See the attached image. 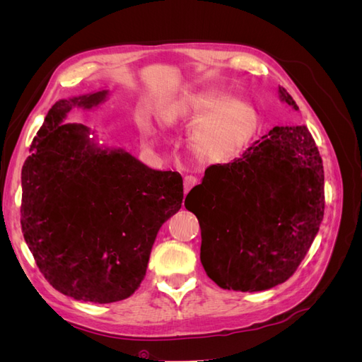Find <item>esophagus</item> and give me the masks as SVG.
Returning a JSON list of instances; mask_svg holds the SVG:
<instances>
[{
    "instance_id": "esophagus-1",
    "label": "esophagus",
    "mask_w": 362,
    "mask_h": 362,
    "mask_svg": "<svg viewBox=\"0 0 362 362\" xmlns=\"http://www.w3.org/2000/svg\"><path fill=\"white\" fill-rule=\"evenodd\" d=\"M196 182H198V180H196L194 177H192V175H187V177H184V193H189L190 189L193 187Z\"/></svg>"
}]
</instances>
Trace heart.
<instances>
[{
	"instance_id": "obj_1",
	"label": "heart",
	"mask_w": 362,
	"mask_h": 362,
	"mask_svg": "<svg viewBox=\"0 0 362 362\" xmlns=\"http://www.w3.org/2000/svg\"><path fill=\"white\" fill-rule=\"evenodd\" d=\"M175 116L202 117L192 131L190 148L205 163L235 158L247 146L258 127V113L254 105L221 93L193 96L178 107Z\"/></svg>"
}]
</instances>
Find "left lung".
Returning a JSON list of instances; mask_svg holds the SVG:
<instances>
[{
    "label": "left lung",
    "instance_id": "obj_1",
    "mask_svg": "<svg viewBox=\"0 0 362 362\" xmlns=\"http://www.w3.org/2000/svg\"><path fill=\"white\" fill-rule=\"evenodd\" d=\"M279 101L299 112L279 86ZM199 221L201 262L218 287L264 291L286 282L325 211V173L305 125L275 127L242 158L205 169L184 202Z\"/></svg>",
    "mask_w": 362,
    "mask_h": 362
}]
</instances>
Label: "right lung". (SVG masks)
I'll list each match as a JSON object with an SVG mask.
<instances>
[{
  "label": "right lung",
  "instance_id": "right-lung-1",
  "mask_svg": "<svg viewBox=\"0 0 362 362\" xmlns=\"http://www.w3.org/2000/svg\"><path fill=\"white\" fill-rule=\"evenodd\" d=\"M108 95L54 104L21 173V225L39 270L60 293L95 303L124 300L140 287L160 228L184 198L178 172L151 169L98 144L89 127L64 124L72 108L92 110Z\"/></svg>",
  "mask_w": 362,
  "mask_h": 362
}]
</instances>
